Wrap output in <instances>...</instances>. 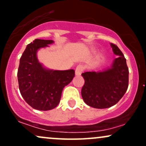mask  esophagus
Listing matches in <instances>:
<instances>
[{"instance_id":"1","label":"esophagus","mask_w":146,"mask_h":146,"mask_svg":"<svg viewBox=\"0 0 146 146\" xmlns=\"http://www.w3.org/2000/svg\"><path fill=\"white\" fill-rule=\"evenodd\" d=\"M84 71V67L82 65H78L77 66L76 68H75V75L78 76V75H80Z\"/></svg>"}]
</instances>
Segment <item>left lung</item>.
Listing matches in <instances>:
<instances>
[{"label":"left lung","mask_w":146,"mask_h":146,"mask_svg":"<svg viewBox=\"0 0 146 146\" xmlns=\"http://www.w3.org/2000/svg\"><path fill=\"white\" fill-rule=\"evenodd\" d=\"M118 56L109 68L102 71L83 73L84 85L82 97L87 105L95 108H107L119 101L128 89L129 71L123 53L117 45L110 44Z\"/></svg>","instance_id":"8db88e82"}]
</instances>
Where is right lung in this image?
Returning a JSON list of instances; mask_svg holds the SVG:
<instances>
[{
  "mask_svg": "<svg viewBox=\"0 0 146 146\" xmlns=\"http://www.w3.org/2000/svg\"><path fill=\"white\" fill-rule=\"evenodd\" d=\"M53 42L51 40L36 39L27 46L20 59L17 74L20 92L25 102L36 110L56 108L60 103L64 87L75 76L73 69H48L38 61V50Z\"/></svg>",
  "mask_w": 146,
  "mask_h": 146,
  "instance_id": "right-lung-1",
  "label": "right lung"
}]
</instances>
